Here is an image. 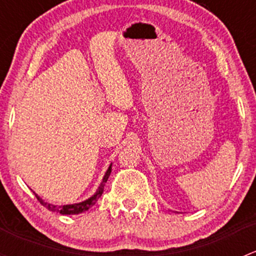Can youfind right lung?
<instances>
[{"mask_svg": "<svg viewBox=\"0 0 256 256\" xmlns=\"http://www.w3.org/2000/svg\"><path fill=\"white\" fill-rule=\"evenodd\" d=\"M110 174H112V164L109 166V168H108L106 174H105L104 178H102V183H100L99 188L96 190V192L94 193V194L90 198H88L86 200H82V202L80 203H74V204H66V206H56V204H49V203L44 202V200H42V198L40 197V196L36 194V197H37V200H40V203L42 206H44L46 208L49 209L50 212H56V213H60V214H64V216H70V214H80V213H84V212H86L88 209L90 207H92V206L95 204V203L98 202V200H99L100 197H102V192H104V186L105 183H106L108 178H109Z\"/></svg>", "mask_w": 256, "mask_h": 256, "instance_id": "right-lung-1", "label": "right lung"}]
</instances>
